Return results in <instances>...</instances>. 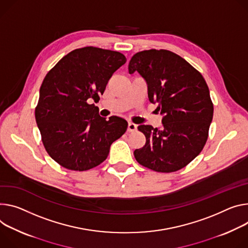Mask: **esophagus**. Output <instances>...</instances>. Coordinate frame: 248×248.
<instances>
[{"instance_id":"34e87169","label":"esophagus","mask_w":248,"mask_h":248,"mask_svg":"<svg viewBox=\"0 0 248 248\" xmlns=\"http://www.w3.org/2000/svg\"><path fill=\"white\" fill-rule=\"evenodd\" d=\"M137 124H132V123H128V125H127V131L128 132H133L134 130H137Z\"/></svg>"}]
</instances>
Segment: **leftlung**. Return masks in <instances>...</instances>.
<instances>
[{
	"label": "left lung",
	"mask_w": 248,
	"mask_h": 248,
	"mask_svg": "<svg viewBox=\"0 0 248 248\" xmlns=\"http://www.w3.org/2000/svg\"><path fill=\"white\" fill-rule=\"evenodd\" d=\"M134 71L146 80L149 101L163 115L161 129L139 125L146 142L134 150V157L156 172L184 168L204 148L213 120L214 105L204 77L184 58L165 49L134 54L128 72Z\"/></svg>",
	"instance_id": "left-lung-1"
}]
</instances>
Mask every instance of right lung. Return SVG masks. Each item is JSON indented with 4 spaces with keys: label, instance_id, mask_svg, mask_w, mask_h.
I'll use <instances>...</instances> for the list:
<instances>
[{
    "label": "right lung",
    "instance_id": "obj_1",
    "mask_svg": "<svg viewBox=\"0 0 248 248\" xmlns=\"http://www.w3.org/2000/svg\"><path fill=\"white\" fill-rule=\"evenodd\" d=\"M125 56L86 46L62 57L44 77L35 107V121L46 152L60 166L86 171L103 163L111 143L127 128L125 120L99 116L106 86Z\"/></svg>",
    "mask_w": 248,
    "mask_h": 248
}]
</instances>
